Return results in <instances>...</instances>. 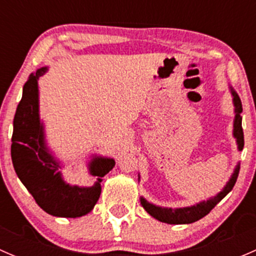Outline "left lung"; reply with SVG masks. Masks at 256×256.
<instances>
[{"instance_id":"obj_1","label":"left lung","mask_w":256,"mask_h":256,"mask_svg":"<svg viewBox=\"0 0 256 256\" xmlns=\"http://www.w3.org/2000/svg\"><path fill=\"white\" fill-rule=\"evenodd\" d=\"M230 90V94L233 96V105H234V121H233V138H236V146H238V151H242V147H244V134H242V116L240 114L242 112V102H240L239 95L236 94V90L232 86H229ZM240 170V164L238 162L234 168L233 174H232L230 178H229L228 182L226 183V186L223 187V190L219 193H216L214 197L208 198L207 200H202V202H198L196 204L190 206V207H182V208H167V207H161V206H156L154 203L148 202L146 198L140 197L141 206H142L144 210L150 214L151 216H154V219L160 222H164L167 224H190L194 223V222L200 220V218L206 216L209 212L212 210L232 190H233L234 184L236 182V178H238ZM138 182H140V174H138Z\"/></svg>"}]
</instances>
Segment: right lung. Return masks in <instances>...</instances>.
Segmentation results:
<instances>
[{
	"label": "right lung",
	"mask_w": 256,
	"mask_h": 256,
	"mask_svg": "<svg viewBox=\"0 0 256 256\" xmlns=\"http://www.w3.org/2000/svg\"><path fill=\"white\" fill-rule=\"evenodd\" d=\"M47 72L48 66L37 69L23 86L14 118L12 164L20 182L43 210L54 216L78 218L92 212L96 204L102 193L100 183L115 166V160L96 154L92 157L88 170L98 178L90 187L72 186L64 180V164L48 147L44 124L40 120L38 79Z\"/></svg>",
	"instance_id": "right-lung-1"
}]
</instances>
